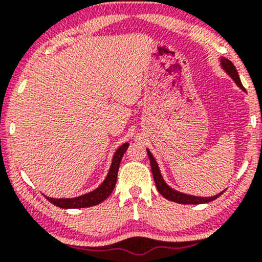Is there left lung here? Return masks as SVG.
I'll return each instance as SVG.
<instances>
[{"instance_id":"8db88e82","label":"left lung","mask_w":262,"mask_h":262,"mask_svg":"<svg viewBox=\"0 0 262 262\" xmlns=\"http://www.w3.org/2000/svg\"><path fill=\"white\" fill-rule=\"evenodd\" d=\"M219 62H221V68L223 69L225 73L229 75L231 79H233L234 82L236 83V86L239 87V89H242L243 91H245V89L243 87L242 81H240L239 74H237L235 66L233 65V62L229 61L228 59L223 58V56L219 58ZM146 151H148L150 166H151V172H152V177H154L156 188H158V191L160 192L161 196L166 198V200L172 201V202H176V203H181V204H202V203H208V202H212V201L217 200V198L224 192V191L219 192L218 194H215V196H212V197H201V196H193V194L183 193V192L177 191V189L172 188L171 186L167 185L166 181L164 180V177L161 175L160 167H159L154 155L150 152L149 149H146Z\"/></svg>"}]
</instances>
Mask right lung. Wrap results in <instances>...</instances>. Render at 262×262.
Masks as SVG:
<instances>
[{
	"label": "right lung",
	"mask_w": 262,
	"mask_h": 262,
	"mask_svg": "<svg viewBox=\"0 0 262 262\" xmlns=\"http://www.w3.org/2000/svg\"><path fill=\"white\" fill-rule=\"evenodd\" d=\"M129 143H124L119 146L118 149L114 152L112 158V164H111L110 170L106 179L103 180V182L98 186L97 188L93 189V191L89 192V193L81 194V196L73 197V198H54V197H47V200L50 203H53L54 206L60 207V208L69 209V208H86V207H92L96 204H100L103 202L106 198L112 193L117 182V176H118V169L121 160L124 155L125 150L128 149Z\"/></svg>",
	"instance_id": "add662e5"
}]
</instances>
